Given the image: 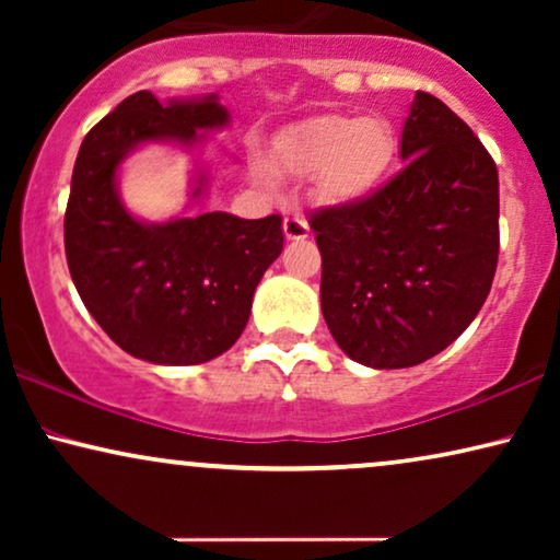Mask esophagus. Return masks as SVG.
<instances>
[{
    "mask_svg": "<svg viewBox=\"0 0 560 560\" xmlns=\"http://www.w3.org/2000/svg\"><path fill=\"white\" fill-rule=\"evenodd\" d=\"M282 232H285V240L295 242V240H305L308 236V221H305L301 213H293V217H285L282 221Z\"/></svg>",
    "mask_w": 560,
    "mask_h": 560,
    "instance_id": "obj_1",
    "label": "esophagus"
}]
</instances>
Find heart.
Segmentation results:
<instances>
[{
	"label": "heart",
	"mask_w": 560,
	"mask_h": 560,
	"mask_svg": "<svg viewBox=\"0 0 560 560\" xmlns=\"http://www.w3.org/2000/svg\"><path fill=\"white\" fill-rule=\"evenodd\" d=\"M282 171L316 173V194L328 203L357 201L380 186L395 160V137L385 119L320 114L285 129L275 142ZM257 178L275 183L272 165L257 158Z\"/></svg>",
	"instance_id": "obj_1"
}]
</instances>
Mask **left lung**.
Instances as JSON below:
<instances>
[{
  "mask_svg": "<svg viewBox=\"0 0 560 560\" xmlns=\"http://www.w3.org/2000/svg\"><path fill=\"white\" fill-rule=\"evenodd\" d=\"M405 167L374 194L311 217L320 311L341 351L402 370L477 318L500 255V178L479 137L418 91L402 127Z\"/></svg>",
  "mask_w": 560,
  "mask_h": 560,
  "instance_id": "obj_1",
  "label": "left lung"
}]
</instances>
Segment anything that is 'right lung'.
I'll list each match as a JSON object with an SVG mask.
<instances>
[{"mask_svg":"<svg viewBox=\"0 0 560 560\" xmlns=\"http://www.w3.org/2000/svg\"><path fill=\"white\" fill-rule=\"evenodd\" d=\"M229 125L217 96L160 104L127 96L83 137L66 206L73 285L109 339L152 364H201L224 354L249 320L252 295L282 252V219L224 211L148 224L121 203L117 171L144 142L194 148ZM206 186L198 175L194 198Z\"/></svg>","mask_w":560,"mask_h":560,"instance_id":"add662e5","label":"right lung"}]
</instances>
